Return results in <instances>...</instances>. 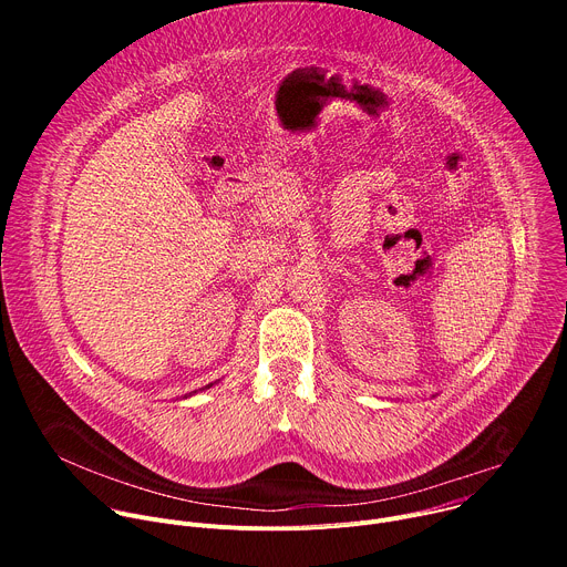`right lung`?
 <instances>
[{"label":"right lung","mask_w":567,"mask_h":567,"mask_svg":"<svg viewBox=\"0 0 567 567\" xmlns=\"http://www.w3.org/2000/svg\"><path fill=\"white\" fill-rule=\"evenodd\" d=\"M210 385H213V383H208L206 388H210ZM202 390H204V388H202ZM195 392H197V390H195ZM186 396H193V392H190V394H186Z\"/></svg>","instance_id":"obj_1"}]
</instances>
